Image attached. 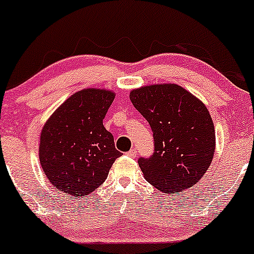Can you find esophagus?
<instances>
[{
  "instance_id": "esophagus-1",
  "label": "esophagus",
  "mask_w": 254,
  "mask_h": 254,
  "mask_svg": "<svg viewBox=\"0 0 254 254\" xmlns=\"http://www.w3.org/2000/svg\"><path fill=\"white\" fill-rule=\"evenodd\" d=\"M136 154H137V149H136V148H132V149H130L129 151H127V155L130 156V157H135Z\"/></svg>"
}]
</instances>
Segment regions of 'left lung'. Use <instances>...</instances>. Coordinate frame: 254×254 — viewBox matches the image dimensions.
<instances>
[{
  "mask_svg": "<svg viewBox=\"0 0 254 254\" xmlns=\"http://www.w3.org/2000/svg\"><path fill=\"white\" fill-rule=\"evenodd\" d=\"M130 100L153 131V155L138 159L147 182L166 193L197 184L215 153L214 123L205 105L178 84L133 89Z\"/></svg>",
  "mask_w": 254,
  "mask_h": 254,
  "instance_id": "obj_1",
  "label": "left lung"
}]
</instances>
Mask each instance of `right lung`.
Returning a JSON list of instances; mask_svg holds the SVG:
<instances>
[{
  "instance_id": "obj_1",
  "label": "right lung",
  "mask_w": 254,
  "mask_h": 254,
  "mask_svg": "<svg viewBox=\"0 0 254 254\" xmlns=\"http://www.w3.org/2000/svg\"><path fill=\"white\" fill-rule=\"evenodd\" d=\"M115 93L88 88L66 99L44 125L39 160L51 185L74 197L87 196L107 178L122 155L103 125Z\"/></svg>"
}]
</instances>
